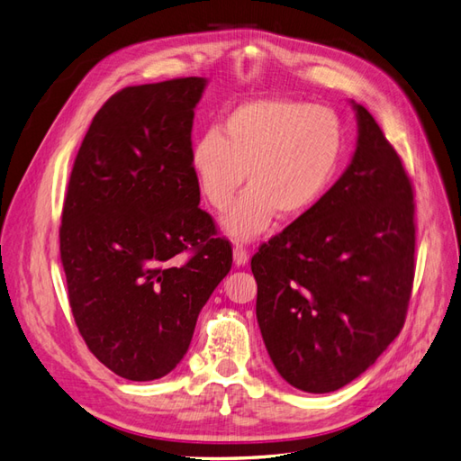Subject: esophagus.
Listing matches in <instances>:
<instances>
[{
    "label": "esophagus",
    "instance_id": "34e87169",
    "mask_svg": "<svg viewBox=\"0 0 461 461\" xmlns=\"http://www.w3.org/2000/svg\"><path fill=\"white\" fill-rule=\"evenodd\" d=\"M248 261H249V253L245 251L243 245H235V248H233V263L238 267H243Z\"/></svg>",
    "mask_w": 461,
    "mask_h": 461
}]
</instances>
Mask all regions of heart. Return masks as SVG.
Masks as SVG:
<instances>
[{
  "label": "heart",
  "mask_w": 461,
  "mask_h": 461,
  "mask_svg": "<svg viewBox=\"0 0 461 461\" xmlns=\"http://www.w3.org/2000/svg\"><path fill=\"white\" fill-rule=\"evenodd\" d=\"M344 155L338 115L314 104L286 98L245 102L200 135L190 149V170L200 196L223 210L248 173L249 188L221 218V230L249 241L276 213L296 220L326 194Z\"/></svg>",
  "instance_id": "heart-1"
}]
</instances>
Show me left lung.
<instances>
[{"mask_svg": "<svg viewBox=\"0 0 461 461\" xmlns=\"http://www.w3.org/2000/svg\"><path fill=\"white\" fill-rule=\"evenodd\" d=\"M357 143L336 185L253 255L257 322L293 387L331 393L399 336L414 279V196L401 158L351 100Z\"/></svg>", "mask_w": 461, "mask_h": 461, "instance_id": "obj_1", "label": "left lung"}]
</instances>
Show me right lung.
Segmentation results:
<instances>
[{
  "label": "right lung",
  "instance_id": "obj_1",
  "mask_svg": "<svg viewBox=\"0 0 461 461\" xmlns=\"http://www.w3.org/2000/svg\"><path fill=\"white\" fill-rule=\"evenodd\" d=\"M208 80L130 86L94 115L62 208L60 259L86 346L115 375L153 381L188 351L200 310L231 269L190 170ZM193 255L185 264L174 257Z\"/></svg>",
  "mask_w": 461,
  "mask_h": 461
}]
</instances>
